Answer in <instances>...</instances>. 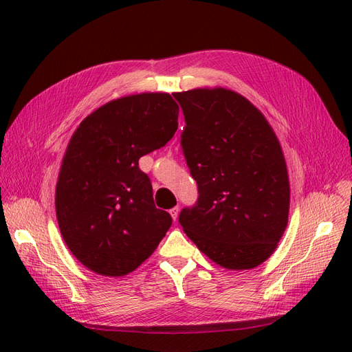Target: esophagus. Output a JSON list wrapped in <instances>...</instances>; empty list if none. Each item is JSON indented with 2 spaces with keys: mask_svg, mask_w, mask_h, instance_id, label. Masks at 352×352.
I'll list each match as a JSON object with an SVG mask.
<instances>
[{
  "mask_svg": "<svg viewBox=\"0 0 352 352\" xmlns=\"http://www.w3.org/2000/svg\"><path fill=\"white\" fill-rule=\"evenodd\" d=\"M170 216L173 217V220H177V216H179V206L173 207L172 210H170Z\"/></svg>",
  "mask_w": 352,
  "mask_h": 352,
  "instance_id": "obj_1",
  "label": "esophagus"
}]
</instances>
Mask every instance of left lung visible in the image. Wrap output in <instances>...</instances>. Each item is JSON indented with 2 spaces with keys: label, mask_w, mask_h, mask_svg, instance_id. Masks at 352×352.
I'll return each mask as SVG.
<instances>
[{
  "label": "left lung",
  "mask_w": 352,
  "mask_h": 352,
  "mask_svg": "<svg viewBox=\"0 0 352 352\" xmlns=\"http://www.w3.org/2000/svg\"><path fill=\"white\" fill-rule=\"evenodd\" d=\"M173 97L185 117L180 145L198 186L195 204L180 211V226L221 267H257L278 247L289 212L278 138L265 117L233 91L204 88Z\"/></svg>",
  "instance_id": "obj_1"
}]
</instances>
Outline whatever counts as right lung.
<instances>
[{
    "instance_id": "1",
    "label": "right lung",
    "mask_w": 352,
    "mask_h": 352,
    "mask_svg": "<svg viewBox=\"0 0 352 352\" xmlns=\"http://www.w3.org/2000/svg\"><path fill=\"white\" fill-rule=\"evenodd\" d=\"M177 117L168 94L129 95L95 110L73 133L56 211L63 239L85 267L110 278L131 273L172 226L154 204L140 158L172 140Z\"/></svg>"
}]
</instances>
